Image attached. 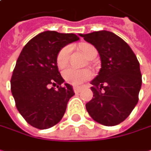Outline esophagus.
Listing matches in <instances>:
<instances>
[{
    "instance_id": "1",
    "label": "esophagus",
    "mask_w": 151,
    "mask_h": 151,
    "mask_svg": "<svg viewBox=\"0 0 151 151\" xmlns=\"http://www.w3.org/2000/svg\"><path fill=\"white\" fill-rule=\"evenodd\" d=\"M80 90H81V88H80V87H78V86L73 87V91H74V93H78L80 92Z\"/></svg>"
}]
</instances>
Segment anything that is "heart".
<instances>
[{"mask_svg":"<svg viewBox=\"0 0 151 151\" xmlns=\"http://www.w3.org/2000/svg\"><path fill=\"white\" fill-rule=\"evenodd\" d=\"M81 51L90 58L93 55H97V50L94 46L89 44H83L80 45ZM71 53V47L65 46L63 47L57 55V65L59 68H64L69 61ZM63 78L66 82L73 86H79L83 82L90 79L93 76V73L89 69H76L73 67H69L63 71Z\"/></svg>","mask_w":151,"mask_h":151,"instance_id":"obj_1","label":"heart"}]
</instances>
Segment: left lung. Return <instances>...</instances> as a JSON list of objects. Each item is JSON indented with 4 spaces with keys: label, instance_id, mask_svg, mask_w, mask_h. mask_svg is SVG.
<instances>
[{
    "label": "left lung",
    "instance_id": "1",
    "mask_svg": "<svg viewBox=\"0 0 151 151\" xmlns=\"http://www.w3.org/2000/svg\"><path fill=\"white\" fill-rule=\"evenodd\" d=\"M80 37L94 46L101 57L99 75L92 80L93 99L86 104L90 116L105 126L122 122L138 102L142 74L129 45L113 32L101 30Z\"/></svg>",
    "mask_w": 151,
    "mask_h": 151
}]
</instances>
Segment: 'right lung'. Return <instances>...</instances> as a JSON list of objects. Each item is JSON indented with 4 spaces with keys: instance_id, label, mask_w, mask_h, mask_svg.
Returning a JSON list of instances; mask_svg holds the SVG:
<instances>
[{
    "instance_id": "1",
    "label": "right lung",
    "mask_w": 151,
    "mask_h": 151,
    "mask_svg": "<svg viewBox=\"0 0 151 151\" xmlns=\"http://www.w3.org/2000/svg\"><path fill=\"white\" fill-rule=\"evenodd\" d=\"M78 39L73 33L45 31L21 51L11 77V92L17 110L32 127L51 128L64 116L74 92L67 83L61 86L65 80L56 59L64 46Z\"/></svg>"
}]
</instances>
